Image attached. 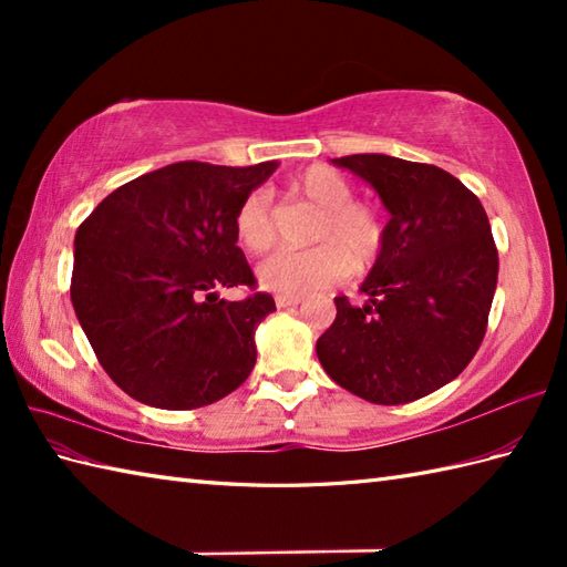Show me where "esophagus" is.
I'll use <instances>...</instances> for the list:
<instances>
[{
    "label": "esophagus",
    "mask_w": 567,
    "mask_h": 567,
    "mask_svg": "<svg viewBox=\"0 0 567 567\" xmlns=\"http://www.w3.org/2000/svg\"><path fill=\"white\" fill-rule=\"evenodd\" d=\"M299 302H302V297H292V295H277V297H275V305L280 307V309L297 307Z\"/></svg>",
    "instance_id": "obj_1"
}]
</instances>
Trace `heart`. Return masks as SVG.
Listing matches in <instances>:
<instances>
[{"instance_id":"1","label":"heart","mask_w":567,"mask_h":567,"mask_svg":"<svg viewBox=\"0 0 567 567\" xmlns=\"http://www.w3.org/2000/svg\"><path fill=\"white\" fill-rule=\"evenodd\" d=\"M290 189L321 209L311 236L319 246L277 250L265 258L258 265V280L265 290L302 297L341 282L351 272V265L363 270L375 262L384 240L382 214L372 204L353 199L351 179L329 165H311L292 177ZM234 231L248 252L260 256L272 248L270 197L262 189L250 192L238 204Z\"/></svg>"}]
</instances>
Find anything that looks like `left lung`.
Here are the masks:
<instances>
[{
	"mask_svg": "<svg viewBox=\"0 0 567 567\" xmlns=\"http://www.w3.org/2000/svg\"><path fill=\"white\" fill-rule=\"evenodd\" d=\"M375 187L390 221L360 292L336 297L317 355L343 390L406 404L455 380L485 339L497 287V246L480 199L436 165L382 153L333 158Z\"/></svg>",
	"mask_w": 567,
	"mask_h": 567,
	"instance_id": "obj_1",
	"label": "left lung"
}]
</instances>
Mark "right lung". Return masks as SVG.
<instances>
[{
  "label": "right lung",
  "mask_w": 567,
  "mask_h": 567,
  "mask_svg": "<svg viewBox=\"0 0 567 567\" xmlns=\"http://www.w3.org/2000/svg\"><path fill=\"white\" fill-rule=\"evenodd\" d=\"M277 163H173L104 197L75 234L70 299L94 355L118 388L158 409L231 394L256 365V329L275 299H219L256 287L236 246L238 204Z\"/></svg>",
  "instance_id": "1"
}]
</instances>
